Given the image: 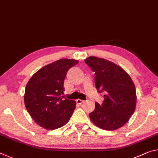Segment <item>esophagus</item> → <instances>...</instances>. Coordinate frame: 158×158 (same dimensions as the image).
Listing matches in <instances>:
<instances>
[{"label":"esophagus","mask_w":158,"mask_h":158,"mask_svg":"<svg viewBox=\"0 0 158 158\" xmlns=\"http://www.w3.org/2000/svg\"><path fill=\"white\" fill-rule=\"evenodd\" d=\"M84 102V101H83V100H81V99H77V103L80 104V105H81V104L82 103V102Z\"/></svg>","instance_id":"1"}]
</instances>
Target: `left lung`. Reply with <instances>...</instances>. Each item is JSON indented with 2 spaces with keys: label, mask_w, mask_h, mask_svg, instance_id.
<instances>
[{
  "label": "left lung",
  "mask_w": 158,
  "mask_h": 158,
  "mask_svg": "<svg viewBox=\"0 0 158 158\" xmlns=\"http://www.w3.org/2000/svg\"><path fill=\"white\" fill-rule=\"evenodd\" d=\"M95 72V84L99 93L104 92L102 104L96 102L89 114L93 123L107 131L126 124L135 111L136 93L129 75L121 67L107 60L90 56L84 60Z\"/></svg>",
  "instance_id": "1"
}]
</instances>
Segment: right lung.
<instances>
[{"label": "right lung", "instance_id": "obj_1", "mask_svg": "<svg viewBox=\"0 0 158 158\" xmlns=\"http://www.w3.org/2000/svg\"><path fill=\"white\" fill-rule=\"evenodd\" d=\"M79 62L60 59L44 66L29 80L24 93V104L36 123L45 129L60 128L69 122L76 101L64 98V80L70 67Z\"/></svg>", "mask_w": 158, "mask_h": 158}]
</instances>
